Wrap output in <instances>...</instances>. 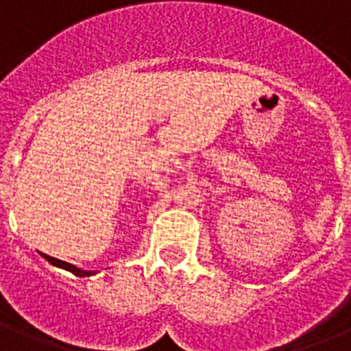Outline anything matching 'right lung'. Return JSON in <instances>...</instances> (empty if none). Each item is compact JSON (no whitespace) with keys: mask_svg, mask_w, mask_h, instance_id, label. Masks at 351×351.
<instances>
[{"mask_svg":"<svg viewBox=\"0 0 351 351\" xmlns=\"http://www.w3.org/2000/svg\"><path fill=\"white\" fill-rule=\"evenodd\" d=\"M43 258L47 259L48 263H52L53 267H59V269L68 270V272H72L73 276H79V278H86V276H93V274H95L93 270H82V269H79V267H75V265L66 263V261H61V259H56V258H52V256L43 254Z\"/></svg>","mask_w":351,"mask_h":351,"instance_id":"add662e5","label":"right lung"}]
</instances>
